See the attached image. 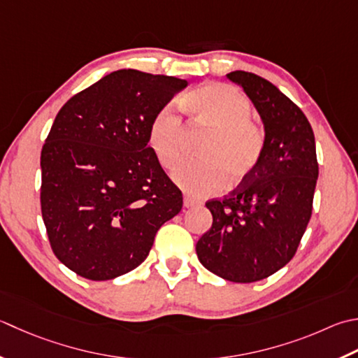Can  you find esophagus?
<instances>
[{"label":"esophagus","instance_id":"34e87169","mask_svg":"<svg viewBox=\"0 0 358 358\" xmlns=\"http://www.w3.org/2000/svg\"><path fill=\"white\" fill-rule=\"evenodd\" d=\"M183 205H185L186 208H192V206H197V205H199V201L195 200V199H192V197H189V195H185V199H183Z\"/></svg>","mask_w":358,"mask_h":358}]
</instances>
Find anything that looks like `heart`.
Segmentation results:
<instances>
[{
    "label": "heart",
    "mask_w": 358,
    "mask_h": 358,
    "mask_svg": "<svg viewBox=\"0 0 358 358\" xmlns=\"http://www.w3.org/2000/svg\"><path fill=\"white\" fill-rule=\"evenodd\" d=\"M183 110L192 130L211 131L199 149L201 159L187 161L172 178L194 197L239 186L251 178L265 150V131L255 121L253 105L241 90L208 83L189 93ZM186 129L171 107L157 111L147 129V143L163 169H172L186 155Z\"/></svg>",
    "instance_id": "obj_1"
}]
</instances>
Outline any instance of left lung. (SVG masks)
Instances as JSON below:
<instances>
[{"label":"left lung","mask_w":358,"mask_h":358,"mask_svg":"<svg viewBox=\"0 0 358 358\" xmlns=\"http://www.w3.org/2000/svg\"><path fill=\"white\" fill-rule=\"evenodd\" d=\"M265 127V150L251 178L206 201L213 227L197 242L203 267L231 282H255L295 256L312 215L318 178L315 136L295 102L264 77L233 71Z\"/></svg>","instance_id":"obj_1"}]
</instances>
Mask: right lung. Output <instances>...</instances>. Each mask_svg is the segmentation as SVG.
Returning a JSON list of instances; mask_svg holds the SVG:
<instances>
[{
  "mask_svg": "<svg viewBox=\"0 0 358 358\" xmlns=\"http://www.w3.org/2000/svg\"><path fill=\"white\" fill-rule=\"evenodd\" d=\"M187 82L119 69L74 94L41 149L40 205L52 253L76 275L107 281L149 255L183 195L147 143L157 111Z\"/></svg>",
  "mask_w": 358,
  "mask_h": 358,
  "instance_id": "1",
  "label": "right lung"
}]
</instances>
